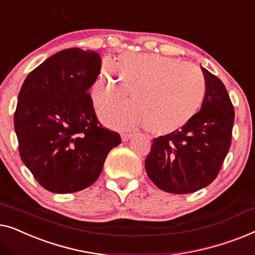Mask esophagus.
Returning a JSON list of instances; mask_svg holds the SVG:
<instances>
[{"instance_id": "obj_1", "label": "esophagus", "mask_w": 255, "mask_h": 255, "mask_svg": "<svg viewBox=\"0 0 255 255\" xmlns=\"http://www.w3.org/2000/svg\"><path fill=\"white\" fill-rule=\"evenodd\" d=\"M130 137H131V134H129V132H121V139H123L124 142L128 141Z\"/></svg>"}]
</instances>
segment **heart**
Returning <instances> with one entry per match:
<instances>
[{"label":"heart","instance_id":"1","mask_svg":"<svg viewBox=\"0 0 255 255\" xmlns=\"http://www.w3.org/2000/svg\"><path fill=\"white\" fill-rule=\"evenodd\" d=\"M130 91L135 103L103 107V120L113 127L144 126L151 134L168 135L199 113L207 82L200 69L175 57L124 53L117 64L104 60L92 87L96 105L121 102Z\"/></svg>","mask_w":255,"mask_h":255}]
</instances>
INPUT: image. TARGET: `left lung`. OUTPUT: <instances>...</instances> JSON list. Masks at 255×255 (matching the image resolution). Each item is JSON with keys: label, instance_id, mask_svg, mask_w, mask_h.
I'll return each instance as SVG.
<instances>
[{"label": "left lung", "instance_id": "1", "mask_svg": "<svg viewBox=\"0 0 255 255\" xmlns=\"http://www.w3.org/2000/svg\"><path fill=\"white\" fill-rule=\"evenodd\" d=\"M207 95L199 113L179 130L152 139L148 177L162 191L188 194L211 184L231 145L235 110L223 82L202 68Z\"/></svg>", "mask_w": 255, "mask_h": 255}]
</instances>
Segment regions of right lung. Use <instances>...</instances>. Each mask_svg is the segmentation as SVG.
<instances>
[{
	"label": "right lung",
	"instance_id": "right-lung-1",
	"mask_svg": "<svg viewBox=\"0 0 255 255\" xmlns=\"http://www.w3.org/2000/svg\"><path fill=\"white\" fill-rule=\"evenodd\" d=\"M98 53L69 48L25 78L13 114L20 158L47 191H82L98 179L120 134L96 116L89 89L98 77Z\"/></svg>",
	"mask_w": 255,
	"mask_h": 255
}]
</instances>
